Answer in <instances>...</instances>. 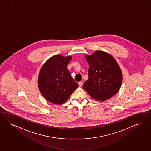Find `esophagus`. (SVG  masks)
Here are the masks:
<instances>
[{
  "mask_svg": "<svg viewBox=\"0 0 151 151\" xmlns=\"http://www.w3.org/2000/svg\"><path fill=\"white\" fill-rule=\"evenodd\" d=\"M78 85H79L80 86H82V85H83V82H81V81H80V82H78Z\"/></svg>",
  "mask_w": 151,
  "mask_h": 151,
  "instance_id": "esophagus-1",
  "label": "esophagus"
}]
</instances>
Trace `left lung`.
Returning a JSON list of instances; mask_svg holds the SVG:
<instances>
[{
    "instance_id": "8db88e82",
    "label": "left lung",
    "mask_w": 151,
    "mask_h": 151,
    "mask_svg": "<svg viewBox=\"0 0 151 151\" xmlns=\"http://www.w3.org/2000/svg\"><path fill=\"white\" fill-rule=\"evenodd\" d=\"M89 69L88 79L82 87L96 100H107L119 91L122 82V73L116 60L104 51H96L85 56Z\"/></svg>"
}]
</instances>
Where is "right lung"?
<instances>
[{"label": "right lung", "instance_id": "1", "mask_svg": "<svg viewBox=\"0 0 151 151\" xmlns=\"http://www.w3.org/2000/svg\"><path fill=\"white\" fill-rule=\"evenodd\" d=\"M71 59V56L54 55L46 61L40 70L39 89L46 100L54 104L65 102L78 86L67 68Z\"/></svg>", "mask_w": 151, "mask_h": 151}]
</instances>
